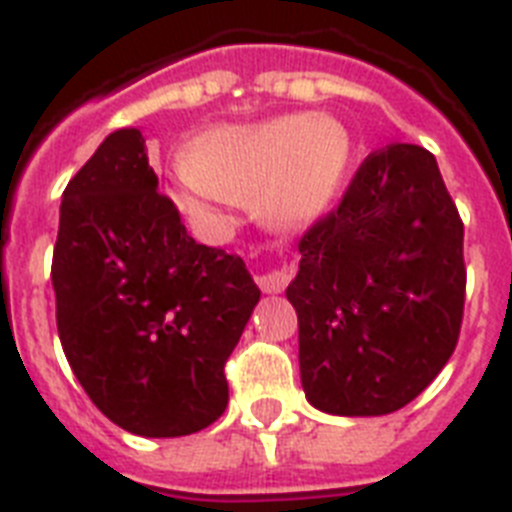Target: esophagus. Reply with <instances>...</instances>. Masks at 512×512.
<instances>
[{
	"label": "esophagus",
	"instance_id": "obj_1",
	"mask_svg": "<svg viewBox=\"0 0 512 512\" xmlns=\"http://www.w3.org/2000/svg\"><path fill=\"white\" fill-rule=\"evenodd\" d=\"M256 282H259L261 292H266V295H279V292H284V289H287V284L292 282V271L274 269V271H269V274H261Z\"/></svg>",
	"mask_w": 512,
	"mask_h": 512
}]
</instances>
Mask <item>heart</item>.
<instances>
[{
  "mask_svg": "<svg viewBox=\"0 0 512 512\" xmlns=\"http://www.w3.org/2000/svg\"><path fill=\"white\" fill-rule=\"evenodd\" d=\"M174 202L202 233H223L259 194L261 212L284 228H307L333 207L351 164V135L330 115H279L220 125L194 140Z\"/></svg>",
  "mask_w": 512,
  "mask_h": 512,
  "instance_id": "1",
  "label": "heart"
}]
</instances>
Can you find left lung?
I'll return each instance as SVG.
<instances>
[{
	"mask_svg": "<svg viewBox=\"0 0 512 512\" xmlns=\"http://www.w3.org/2000/svg\"><path fill=\"white\" fill-rule=\"evenodd\" d=\"M300 253L287 300L307 402L346 418L405 408L454 354L464 315V225L433 153H369Z\"/></svg>",
	"mask_w": 512,
	"mask_h": 512,
	"instance_id": "1",
	"label": "left lung"
}]
</instances>
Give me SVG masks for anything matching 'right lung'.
Instances as JSON below:
<instances>
[{"instance_id": "add662e5", "label": "right lung", "mask_w": 512, "mask_h": 512, "mask_svg": "<svg viewBox=\"0 0 512 512\" xmlns=\"http://www.w3.org/2000/svg\"><path fill=\"white\" fill-rule=\"evenodd\" d=\"M51 279L63 354L112 423L176 438L225 413V361L261 292L241 256L187 233L138 128L63 189Z\"/></svg>"}]
</instances>
